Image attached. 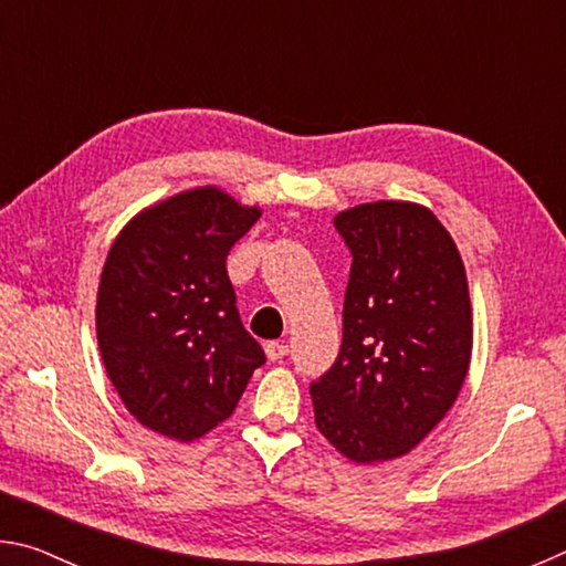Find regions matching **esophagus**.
<instances>
[{
	"mask_svg": "<svg viewBox=\"0 0 566 566\" xmlns=\"http://www.w3.org/2000/svg\"><path fill=\"white\" fill-rule=\"evenodd\" d=\"M266 357H270V361H282L286 354H290V347H286L284 342H266Z\"/></svg>",
	"mask_w": 566,
	"mask_h": 566,
	"instance_id": "obj_1",
	"label": "esophagus"
}]
</instances>
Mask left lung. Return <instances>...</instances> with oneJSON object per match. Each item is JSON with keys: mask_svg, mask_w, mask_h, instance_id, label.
Returning a JSON list of instances; mask_svg holds the SVG:
<instances>
[{"mask_svg": "<svg viewBox=\"0 0 566 566\" xmlns=\"http://www.w3.org/2000/svg\"><path fill=\"white\" fill-rule=\"evenodd\" d=\"M352 252L337 361L312 381L314 421L357 464L411 452L452 409L472 359L464 262L432 209L357 205L334 217Z\"/></svg>", "mask_w": 566, "mask_h": 566, "instance_id": "obj_1", "label": "left lung"}]
</instances>
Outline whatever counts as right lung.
<instances>
[{
    "label": "right lung",
    "instance_id": "1",
    "mask_svg": "<svg viewBox=\"0 0 566 566\" xmlns=\"http://www.w3.org/2000/svg\"><path fill=\"white\" fill-rule=\"evenodd\" d=\"M219 187H197L129 219L104 262L97 342L129 415L191 442L232 415L266 361L242 327L227 254L256 219Z\"/></svg>",
    "mask_w": 566,
    "mask_h": 566
}]
</instances>
